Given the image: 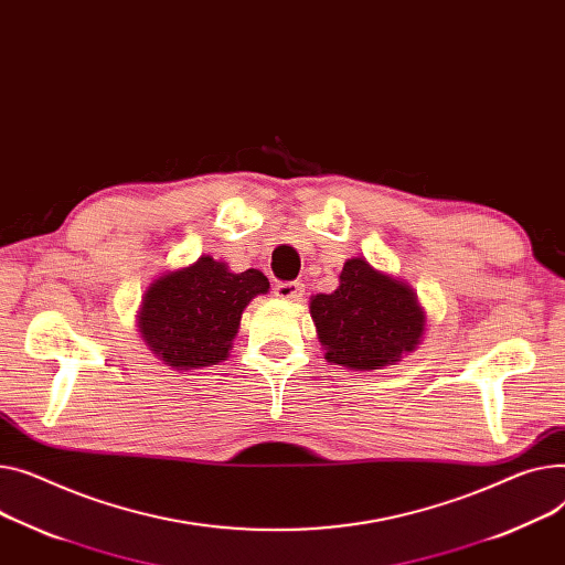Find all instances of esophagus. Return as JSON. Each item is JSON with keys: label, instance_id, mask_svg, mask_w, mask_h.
Listing matches in <instances>:
<instances>
[{"label": "esophagus", "instance_id": "34e87169", "mask_svg": "<svg viewBox=\"0 0 565 565\" xmlns=\"http://www.w3.org/2000/svg\"><path fill=\"white\" fill-rule=\"evenodd\" d=\"M275 295L279 299H288V302H299L305 295V286L299 281H281L275 286Z\"/></svg>", "mask_w": 565, "mask_h": 565}]
</instances>
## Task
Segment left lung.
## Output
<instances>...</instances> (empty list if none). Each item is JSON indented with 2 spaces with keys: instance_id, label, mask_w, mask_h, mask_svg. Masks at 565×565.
<instances>
[{
  "instance_id": "obj_1",
  "label": "left lung",
  "mask_w": 565,
  "mask_h": 565,
  "mask_svg": "<svg viewBox=\"0 0 565 565\" xmlns=\"http://www.w3.org/2000/svg\"><path fill=\"white\" fill-rule=\"evenodd\" d=\"M338 279L333 292L311 297V318L329 363L380 370L418 348L425 311L411 286L374 270L365 258H348Z\"/></svg>"
}]
</instances>
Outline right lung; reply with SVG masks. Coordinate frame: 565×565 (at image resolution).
I'll return each instance as SVG.
<instances>
[{
  "label": "right lung",
  "instance_id": "right-lung-1",
  "mask_svg": "<svg viewBox=\"0 0 565 565\" xmlns=\"http://www.w3.org/2000/svg\"><path fill=\"white\" fill-rule=\"evenodd\" d=\"M268 288L254 268L232 273L227 263L200 256L147 288L138 311L142 341L174 370L217 365L230 356L245 307Z\"/></svg>",
  "mask_w": 565,
  "mask_h": 565
}]
</instances>
